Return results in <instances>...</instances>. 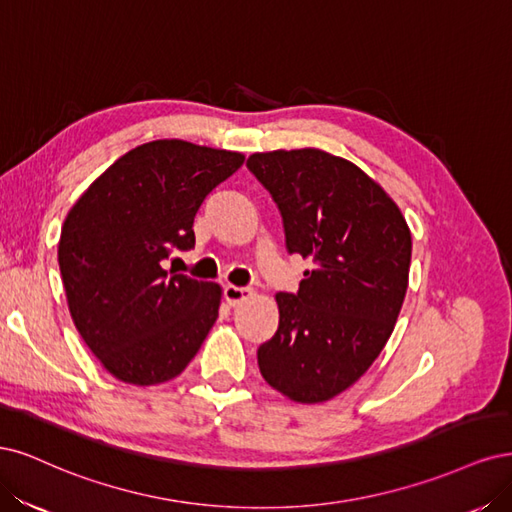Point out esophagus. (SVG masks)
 Wrapping results in <instances>:
<instances>
[{
	"label": "esophagus",
	"mask_w": 512,
	"mask_h": 512,
	"mask_svg": "<svg viewBox=\"0 0 512 512\" xmlns=\"http://www.w3.org/2000/svg\"><path fill=\"white\" fill-rule=\"evenodd\" d=\"M223 295H225V300H227L229 306H236V304H240V302H244V300H249L251 295H253V289H251V287L227 285V287L223 289Z\"/></svg>",
	"instance_id": "obj_1"
}]
</instances>
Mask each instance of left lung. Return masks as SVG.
Instances as JSON below:
<instances>
[{"label":"left lung","mask_w":512,"mask_h":512,"mask_svg":"<svg viewBox=\"0 0 512 512\" xmlns=\"http://www.w3.org/2000/svg\"><path fill=\"white\" fill-rule=\"evenodd\" d=\"M276 202L287 251L312 261L298 293H276L278 329L257 349L266 383L300 404L332 400L383 351L408 287L400 208L355 163L319 148L246 161Z\"/></svg>","instance_id":"obj_1"}]
</instances>
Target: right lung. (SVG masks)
Returning a JSON list of instances; mask_svg holds the SVG:
<instances>
[{"label": "right lung", "instance_id": "add662e5", "mask_svg": "<svg viewBox=\"0 0 512 512\" xmlns=\"http://www.w3.org/2000/svg\"><path fill=\"white\" fill-rule=\"evenodd\" d=\"M244 155L185 140L125 153L65 217L59 270L78 334L123 383L159 385L183 372L219 317L221 287L168 274L163 259L195 246L208 193Z\"/></svg>", "mask_w": 512, "mask_h": 512}]
</instances>
